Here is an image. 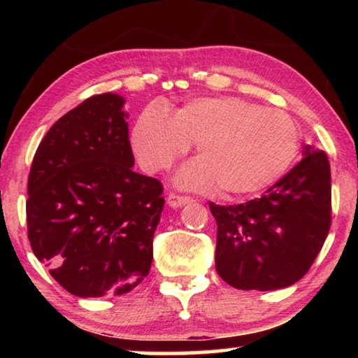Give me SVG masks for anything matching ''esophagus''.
Returning <instances> with one entry per match:
<instances>
[{
    "label": "esophagus",
    "mask_w": 358,
    "mask_h": 358,
    "mask_svg": "<svg viewBox=\"0 0 358 358\" xmlns=\"http://www.w3.org/2000/svg\"><path fill=\"white\" fill-rule=\"evenodd\" d=\"M191 201H192V199L189 196H180V194H175V192H171V194H169V197H167V203L173 208L183 207V205L189 203Z\"/></svg>",
    "instance_id": "34e87169"
}]
</instances>
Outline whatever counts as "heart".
Listing matches in <instances>:
<instances>
[{"label":"heart","instance_id":"obj_1","mask_svg":"<svg viewBox=\"0 0 358 358\" xmlns=\"http://www.w3.org/2000/svg\"><path fill=\"white\" fill-rule=\"evenodd\" d=\"M131 142L141 166L164 171L197 143L201 157L181 167L177 185L210 189L226 199H246L265 191L292 164L300 129L289 113L256 102L220 96L197 98L169 115L151 104L138 115Z\"/></svg>","mask_w":358,"mask_h":358}]
</instances>
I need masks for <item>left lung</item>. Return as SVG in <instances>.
<instances>
[{
    "instance_id": "left-lung-1",
    "label": "left lung",
    "mask_w": 358,
    "mask_h": 358,
    "mask_svg": "<svg viewBox=\"0 0 358 358\" xmlns=\"http://www.w3.org/2000/svg\"><path fill=\"white\" fill-rule=\"evenodd\" d=\"M216 271L241 290L292 286L310 270L331 222L329 157L313 145L292 171L260 199L216 205Z\"/></svg>"
}]
</instances>
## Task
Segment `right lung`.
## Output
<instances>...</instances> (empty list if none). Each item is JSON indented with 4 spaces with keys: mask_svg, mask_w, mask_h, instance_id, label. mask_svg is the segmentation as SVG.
Returning <instances> with one entry per match:
<instances>
[{
    "mask_svg": "<svg viewBox=\"0 0 358 358\" xmlns=\"http://www.w3.org/2000/svg\"><path fill=\"white\" fill-rule=\"evenodd\" d=\"M120 94L92 96L63 115L36 150L27 224L34 256L77 296L123 295L148 275L164 197L132 171Z\"/></svg>",
    "mask_w": 358,
    "mask_h": 358,
    "instance_id": "add662e5",
    "label": "right lung"
}]
</instances>
